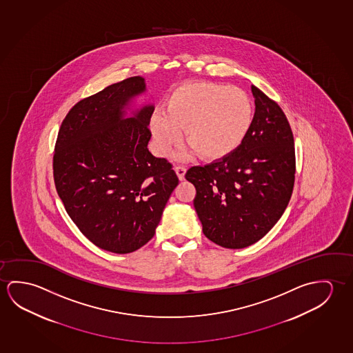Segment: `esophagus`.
<instances>
[{"label":"esophagus","instance_id":"esophagus-1","mask_svg":"<svg viewBox=\"0 0 353 353\" xmlns=\"http://www.w3.org/2000/svg\"><path fill=\"white\" fill-rule=\"evenodd\" d=\"M174 170H175V173H176V175H178L179 180L185 179V173H186V168H185V167H181V165H176V167L174 168Z\"/></svg>","mask_w":353,"mask_h":353}]
</instances>
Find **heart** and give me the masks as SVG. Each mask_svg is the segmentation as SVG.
<instances>
[{"label": "heart", "instance_id": "b5f03b06", "mask_svg": "<svg viewBox=\"0 0 353 353\" xmlns=\"http://www.w3.org/2000/svg\"><path fill=\"white\" fill-rule=\"evenodd\" d=\"M254 123V105L245 90L213 82H189L174 88L165 112H153L150 129L158 151L167 153L181 140L190 151L178 153L186 159L197 153L205 161L230 157L241 148Z\"/></svg>", "mask_w": 353, "mask_h": 353}]
</instances>
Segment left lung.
<instances>
[{
	"mask_svg": "<svg viewBox=\"0 0 353 353\" xmlns=\"http://www.w3.org/2000/svg\"><path fill=\"white\" fill-rule=\"evenodd\" d=\"M250 134L230 157L191 167L194 208L210 241L227 249L252 245L268 234L291 199L296 156L291 126L276 101L252 85Z\"/></svg>",
	"mask_w": 353,
	"mask_h": 353,
	"instance_id": "left-lung-1",
	"label": "left lung"
}]
</instances>
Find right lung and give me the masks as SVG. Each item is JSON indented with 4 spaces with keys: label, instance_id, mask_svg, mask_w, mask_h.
Segmentation results:
<instances>
[{
    "label": "right lung",
    "instance_id": "add662e5",
    "mask_svg": "<svg viewBox=\"0 0 353 353\" xmlns=\"http://www.w3.org/2000/svg\"><path fill=\"white\" fill-rule=\"evenodd\" d=\"M145 92L140 76L79 101L63 119L54 153V180L68 216L94 245L132 252L151 241L179 179L147 145L154 107L126 118Z\"/></svg>",
    "mask_w": 353,
    "mask_h": 353
}]
</instances>
